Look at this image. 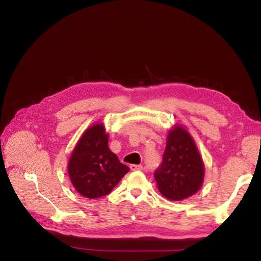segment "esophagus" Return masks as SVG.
Instances as JSON below:
<instances>
[{
    "mask_svg": "<svg viewBox=\"0 0 261 261\" xmlns=\"http://www.w3.org/2000/svg\"><path fill=\"white\" fill-rule=\"evenodd\" d=\"M129 168H130L132 171H139V170L143 169V167H141L140 164H132Z\"/></svg>",
    "mask_w": 261,
    "mask_h": 261,
    "instance_id": "1",
    "label": "esophagus"
}]
</instances>
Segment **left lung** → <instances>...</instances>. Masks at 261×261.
Returning <instances> with one entry per match:
<instances>
[{"mask_svg":"<svg viewBox=\"0 0 261 261\" xmlns=\"http://www.w3.org/2000/svg\"><path fill=\"white\" fill-rule=\"evenodd\" d=\"M204 164L195 140L183 126L174 125L168 134L160 168L154 172L159 192L170 200L188 198L203 183Z\"/></svg>","mask_w":261,"mask_h":261,"instance_id":"obj_1","label":"left lung"}]
</instances>
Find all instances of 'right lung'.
Masks as SVG:
<instances>
[{
    "label": "right lung",
    "mask_w": 261,
    "mask_h": 261,
    "mask_svg": "<svg viewBox=\"0 0 261 261\" xmlns=\"http://www.w3.org/2000/svg\"><path fill=\"white\" fill-rule=\"evenodd\" d=\"M103 123L87 128L70 154L67 172L76 191L86 198H99L112 192L129 171L109 148Z\"/></svg>",
    "instance_id": "obj_1"
}]
</instances>
